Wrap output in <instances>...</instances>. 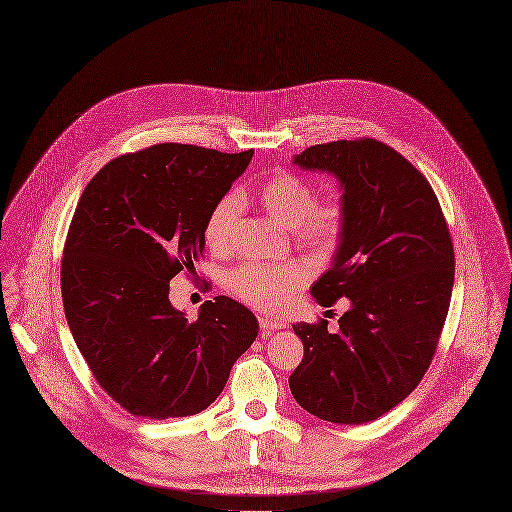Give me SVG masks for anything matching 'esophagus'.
<instances>
[{
    "label": "esophagus",
    "instance_id": "1",
    "mask_svg": "<svg viewBox=\"0 0 512 512\" xmlns=\"http://www.w3.org/2000/svg\"><path fill=\"white\" fill-rule=\"evenodd\" d=\"M259 325H261V329H263V333H271V331H277V329H281L283 327V323L281 321H277V319H271V317H259Z\"/></svg>",
    "mask_w": 512,
    "mask_h": 512
}]
</instances>
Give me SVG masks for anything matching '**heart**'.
<instances>
[{
	"label": "heart",
	"instance_id": "obj_1",
	"mask_svg": "<svg viewBox=\"0 0 512 512\" xmlns=\"http://www.w3.org/2000/svg\"><path fill=\"white\" fill-rule=\"evenodd\" d=\"M263 209L281 225L295 231L297 241L317 253L331 251L346 223L342 201H317L315 187L303 177L281 170L259 189ZM241 215V199L223 195L207 215L205 241L215 251H227L233 243ZM307 269L299 263L249 261L229 275V287L245 303L261 311H281L295 291L307 283Z\"/></svg>",
	"mask_w": 512,
	"mask_h": 512
}]
</instances>
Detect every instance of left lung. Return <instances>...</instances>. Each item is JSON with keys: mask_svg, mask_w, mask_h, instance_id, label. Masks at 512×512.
<instances>
[{"mask_svg": "<svg viewBox=\"0 0 512 512\" xmlns=\"http://www.w3.org/2000/svg\"><path fill=\"white\" fill-rule=\"evenodd\" d=\"M335 175L346 223L331 267L313 283L323 307L348 297L337 319L295 323L303 360L289 376L297 404L335 424H364L398 406L434 358L454 283V247L420 170L376 138L333 140L293 158Z\"/></svg>", "mask_w": 512, "mask_h": 512, "instance_id": "left-lung-1", "label": "left lung"}]
</instances>
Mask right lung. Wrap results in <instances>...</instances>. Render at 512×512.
Here are the masks:
<instances>
[{"mask_svg":"<svg viewBox=\"0 0 512 512\" xmlns=\"http://www.w3.org/2000/svg\"><path fill=\"white\" fill-rule=\"evenodd\" d=\"M251 156L154 144L104 164L78 201L60 271L66 319L96 382L132 416L203 412L255 342L257 317L231 297L205 301L195 321L168 301Z\"/></svg>","mask_w":512,"mask_h":512,"instance_id":"1","label":"right lung"}]
</instances>
